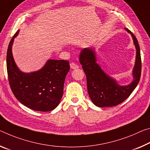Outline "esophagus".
<instances>
[{"label": "esophagus", "mask_w": 150, "mask_h": 150, "mask_svg": "<svg viewBox=\"0 0 150 150\" xmlns=\"http://www.w3.org/2000/svg\"><path fill=\"white\" fill-rule=\"evenodd\" d=\"M70 67H71V68L72 69H77L78 67H79V66H78L77 64H75V63H73V62L70 63Z\"/></svg>", "instance_id": "34e87169"}]
</instances>
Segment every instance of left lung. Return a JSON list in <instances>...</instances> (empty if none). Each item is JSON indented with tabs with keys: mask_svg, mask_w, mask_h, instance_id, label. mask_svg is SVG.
<instances>
[{
	"mask_svg": "<svg viewBox=\"0 0 150 150\" xmlns=\"http://www.w3.org/2000/svg\"><path fill=\"white\" fill-rule=\"evenodd\" d=\"M129 33L134 40L136 48V58L133 70L134 81L128 85L121 86L115 80L109 77L101 69L96 63V53L94 50L85 48L79 54V61L86 75L87 91L95 105L99 108L113 107L124 101L129 97L138 84L142 72V60L138 41L135 35Z\"/></svg>",
	"mask_w": 150,
	"mask_h": 150,
	"instance_id": "1",
	"label": "left lung"
}]
</instances>
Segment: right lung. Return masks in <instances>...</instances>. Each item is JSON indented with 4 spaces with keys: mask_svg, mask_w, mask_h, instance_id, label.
Returning <instances> with one entry per match:
<instances>
[{
    "mask_svg": "<svg viewBox=\"0 0 150 150\" xmlns=\"http://www.w3.org/2000/svg\"><path fill=\"white\" fill-rule=\"evenodd\" d=\"M18 30L9 42L6 54L8 82L14 96L27 108L35 111H50L60 103L69 62L50 59L41 69L30 73L21 71L14 61L12 45Z\"/></svg>",
    "mask_w": 150,
    "mask_h": 150,
    "instance_id": "right-lung-1",
    "label": "right lung"
}]
</instances>
